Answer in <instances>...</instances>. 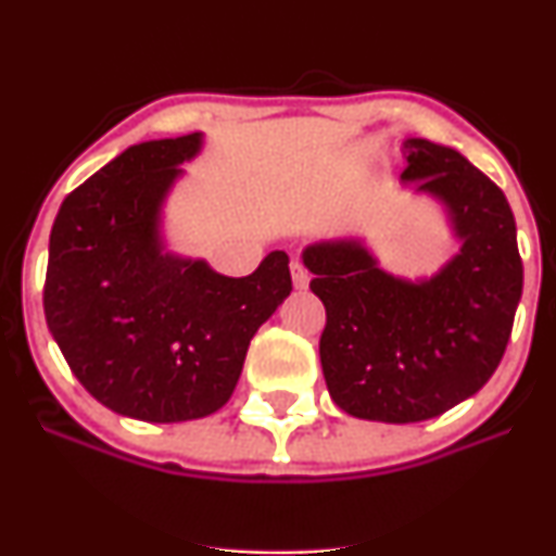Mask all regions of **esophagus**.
Returning a JSON list of instances; mask_svg holds the SVG:
<instances>
[{"label":"esophagus","instance_id":"34e87169","mask_svg":"<svg viewBox=\"0 0 556 556\" xmlns=\"http://www.w3.org/2000/svg\"><path fill=\"white\" fill-rule=\"evenodd\" d=\"M290 274H292V287L295 290H308V271L303 269V264H298V261H292L290 264Z\"/></svg>","mask_w":556,"mask_h":556}]
</instances>
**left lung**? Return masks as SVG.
<instances>
[{
  "instance_id": "left-lung-1",
  "label": "left lung",
  "mask_w": 556,
  "mask_h": 556,
  "mask_svg": "<svg viewBox=\"0 0 556 556\" xmlns=\"http://www.w3.org/2000/svg\"><path fill=\"white\" fill-rule=\"evenodd\" d=\"M402 185L442 208L457 253L426 277H400L363 235L303 248L327 308L318 355L350 416L418 424L460 405L500 366L522 295L518 229L507 198L450 146L402 140Z\"/></svg>"
}]
</instances>
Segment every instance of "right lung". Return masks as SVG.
Listing matches in <instances>:
<instances>
[{
    "label": "right lung",
    "instance_id": "add662e5",
    "mask_svg": "<svg viewBox=\"0 0 556 556\" xmlns=\"http://www.w3.org/2000/svg\"><path fill=\"white\" fill-rule=\"evenodd\" d=\"M203 132L146 140L62 201L43 314L70 371L101 405L149 424L206 418L232 397L248 344L290 295V258L248 277L172 251L167 201Z\"/></svg>",
    "mask_w": 556,
    "mask_h": 556
}]
</instances>
